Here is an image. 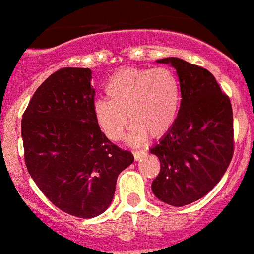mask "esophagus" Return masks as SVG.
<instances>
[{"mask_svg": "<svg viewBox=\"0 0 254 254\" xmlns=\"http://www.w3.org/2000/svg\"><path fill=\"white\" fill-rule=\"evenodd\" d=\"M133 155H134L135 161H139L143 156L146 155V153L145 151H134V153H133Z\"/></svg>", "mask_w": 254, "mask_h": 254, "instance_id": "obj_1", "label": "esophagus"}]
</instances>
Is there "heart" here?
I'll list each match as a JSON object with an SVG mask.
<instances>
[{
    "mask_svg": "<svg viewBox=\"0 0 254 254\" xmlns=\"http://www.w3.org/2000/svg\"><path fill=\"white\" fill-rule=\"evenodd\" d=\"M108 99L93 103V116L101 132L119 142L128 116L133 122L127 134L132 146L143 145L149 134L161 137L176 122L181 108V85L171 69L124 68L110 77L105 85Z\"/></svg>",
    "mask_w": 254,
    "mask_h": 254,
    "instance_id": "1",
    "label": "heart"
}]
</instances>
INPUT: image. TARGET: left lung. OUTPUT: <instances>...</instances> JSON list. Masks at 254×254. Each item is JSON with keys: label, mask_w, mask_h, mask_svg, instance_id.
<instances>
[{"label": "left lung", "mask_w": 254, "mask_h": 254, "mask_svg": "<svg viewBox=\"0 0 254 254\" xmlns=\"http://www.w3.org/2000/svg\"><path fill=\"white\" fill-rule=\"evenodd\" d=\"M156 62L176 69L182 99L175 125L149 150L161 166L151 190L166 204L184 206L208 194L229 167L234 154L232 108L209 70L177 57Z\"/></svg>", "instance_id": "8db88e82"}]
</instances>
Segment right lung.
<instances>
[{"label": "right lung", "instance_id": "1", "mask_svg": "<svg viewBox=\"0 0 254 254\" xmlns=\"http://www.w3.org/2000/svg\"><path fill=\"white\" fill-rule=\"evenodd\" d=\"M90 82L89 68L57 70L36 89L22 120L31 179L52 204L83 219L109 208L117 176L134 161L96 125Z\"/></svg>", "mask_w": 254, "mask_h": 254}]
</instances>
